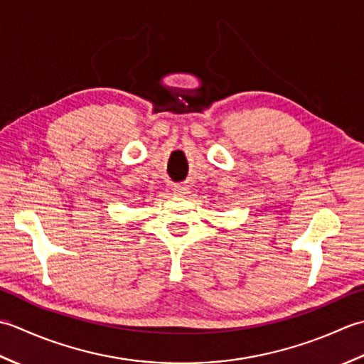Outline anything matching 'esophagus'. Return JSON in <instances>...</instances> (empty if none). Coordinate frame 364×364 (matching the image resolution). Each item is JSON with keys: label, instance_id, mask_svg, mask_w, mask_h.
<instances>
[{"label": "esophagus", "instance_id": "1", "mask_svg": "<svg viewBox=\"0 0 364 364\" xmlns=\"http://www.w3.org/2000/svg\"><path fill=\"white\" fill-rule=\"evenodd\" d=\"M173 193H174V196H185V195H188V193H190V187H188V185H183V183H177L173 187Z\"/></svg>", "mask_w": 364, "mask_h": 364}]
</instances>
